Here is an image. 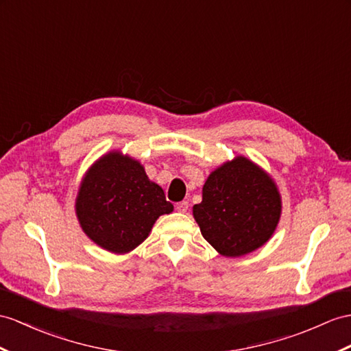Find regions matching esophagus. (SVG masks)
<instances>
[{"label": "esophagus", "mask_w": 351, "mask_h": 351, "mask_svg": "<svg viewBox=\"0 0 351 351\" xmlns=\"http://www.w3.org/2000/svg\"><path fill=\"white\" fill-rule=\"evenodd\" d=\"M176 208H177V211H178V213H186V211H187V208H189V202H187V201L177 202Z\"/></svg>", "instance_id": "obj_1"}]
</instances>
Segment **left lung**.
Listing matches in <instances>:
<instances>
[{
    "instance_id": "8db88e82",
    "label": "left lung",
    "mask_w": 351,
    "mask_h": 351,
    "mask_svg": "<svg viewBox=\"0 0 351 351\" xmlns=\"http://www.w3.org/2000/svg\"><path fill=\"white\" fill-rule=\"evenodd\" d=\"M281 215L274 182L243 156L217 168L202 187L193 217L202 237L223 256L237 258L267 243Z\"/></svg>"
}]
</instances>
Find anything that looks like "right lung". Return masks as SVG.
<instances>
[{
    "label": "right lung",
    "instance_id": "obj_1",
    "mask_svg": "<svg viewBox=\"0 0 351 351\" xmlns=\"http://www.w3.org/2000/svg\"><path fill=\"white\" fill-rule=\"evenodd\" d=\"M173 208L140 162L117 152L101 158L88 171L75 202L84 232L113 253L135 249L146 240L156 219Z\"/></svg>",
    "mask_w": 351,
    "mask_h": 351
}]
</instances>
